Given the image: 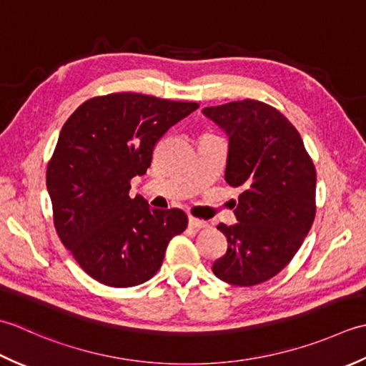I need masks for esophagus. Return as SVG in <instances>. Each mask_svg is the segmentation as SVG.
I'll return each instance as SVG.
<instances>
[{
  "label": "esophagus",
  "mask_w": 366,
  "mask_h": 366,
  "mask_svg": "<svg viewBox=\"0 0 366 366\" xmlns=\"http://www.w3.org/2000/svg\"><path fill=\"white\" fill-rule=\"evenodd\" d=\"M188 224L194 230H200V229H208V227H210V224H208V222H205L202 219H197V218H189Z\"/></svg>",
  "instance_id": "34e87169"
}]
</instances>
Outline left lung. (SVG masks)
<instances>
[{
	"label": "left lung",
	"mask_w": 366,
	"mask_h": 366,
	"mask_svg": "<svg viewBox=\"0 0 366 366\" xmlns=\"http://www.w3.org/2000/svg\"><path fill=\"white\" fill-rule=\"evenodd\" d=\"M229 136L226 182L243 188L237 224H221L226 254L213 273L234 286H256L285 268L316 216V169L300 134L272 106L254 99L205 107Z\"/></svg>",
	"instance_id": "8db88e82"
}]
</instances>
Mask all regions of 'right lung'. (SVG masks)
<instances>
[{
    "instance_id": "right-lung-1",
    "label": "right lung",
    "mask_w": 366,
    "mask_h": 366,
    "mask_svg": "<svg viewBox=\"0 0 366 366\" xmlns=\"http://www.w3.org/2000/svg\"><path fill=\"white\" fill-rule=\"evenodd\" d=\"M197 102L112 93L81 104L59 132L47 189L59 240L93 280L131 287L159 270L172 237L188 226L178 208L156 210L129 197L154 145Z\"/></svg>"
}]
</instances>
